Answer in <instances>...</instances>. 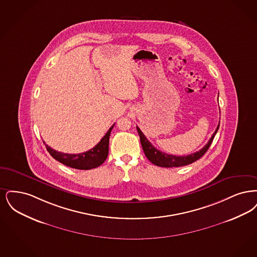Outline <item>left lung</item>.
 <instances>
[{
	"mask_svg": "<svg viewBox=\"0 0 257 257\" xmlns=\"http://www.w3.org/2000/svg\"><path fill=\"white\" fill-rule=\"evenodd\" d=\"M219 126H220V123L218 124L216 131L214 132L211 138L207 142V144L204 146L201 150H200L199 152L194 153V154H191L189 156H182V157H177V156H173V155H168V154H165L163 152H160L159 150H157V148H155L154 146L152 145V143L146 138L145 135L141 132V130L138 126H136V128H137V132H138V134H139L140 142H141V145H142L143 151L145 153V156L147 157V158L153 164L159 166V167L171 168L185 166V165L191 164V163L197 161L198 159H200L207 152V150L209 149V147H210L211 143H212L213 139H214L215 135H216L218 130H219Z\"/></svg>",
	"mask_w": 257,
	"mask_h": 257,
	"instance_id": "8db88e82",
	"label": "left lung"
}]
</instances>
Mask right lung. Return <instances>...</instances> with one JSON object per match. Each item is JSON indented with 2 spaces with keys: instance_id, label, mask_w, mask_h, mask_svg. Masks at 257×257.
Instances as JSON below:
<instances>
[{
  "instance_id": "1",
  "label": "right lung",
  "mask_w": 257,
  "mask_h": 257,
  "mask_svg": "<svg viewBox=\"0 0 257 257\" xmlns=\"http://www.w3.org/2000/svg\"><path fill=\"white\" fill-rule=\"evenodd\" d=\"M114 124L108 130V132L100 139V142L89 151L78 154L71 155L64 154L53 150L51 147L46 145V149L49 154L60 163L66 165L68 167L78 169V170H90L99 167L101 165L108 156V145H109V136L111 134Z\"/></svg>"
}]
</instances>
